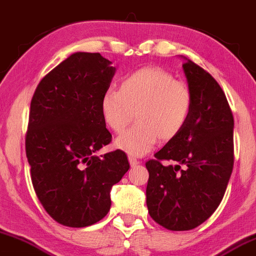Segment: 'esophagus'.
Returning <instances> with one entry per match:
<instances>
[{"mask_svg": "<svg viewBox=\"0 0 256 256\" xmlns=\"http://www.w3.org/2000/svg\"><path fill=\"white\" fill-rule=\"evenodd\" d=\"M128 160H129V164H130V166H132V167H136V164H140V161H139V160H136V158H132V156H129Z\"/></svg>", "mask_w": 256, "mask_h": 256, "instance_id": "1", "label": "esophagus"}]
</instances>
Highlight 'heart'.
I'll use <instances>...</instances> for the list:
<instances>
[{
  "instance_id": "1",
  "label": "heart",
  "mask_w": 256,
  "mask_h": 256,
  "mask_svg": "<svg viewBox=\"0 0 256 256\" xmlns=\"http://www.w3.org/2000/svg\"><path fill=\"white\" fill-rule=\"evenodd\" d=\"M190 89L173 74L158 67H145L128 74L118 90L110 89L101 98L100 108L110 129L120 133L116 146L130 156H142L161 140H171L182 132L192 111Z\"/></svg>"
}]
</instances>
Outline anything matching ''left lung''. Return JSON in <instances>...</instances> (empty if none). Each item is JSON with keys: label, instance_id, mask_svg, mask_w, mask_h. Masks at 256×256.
Wrapping results in <instances>:
<instances>
[{"label": "left lung", "instance_id": "left-lung-1", "mask_svg": "<svg viewBox=\"0 0 256 256\" xmlns=\"http://www.w3.org/2000/svg\"><path fill=\"white\" fill-rule=\"evenodd\" d=\"M184 60L193 98L188 122L145 164L148 210L170 230H193L215 212L234 162V120L226 95L210 73Z\"/></svg>", "mask_w": 256, "mask_h": 256}]
</instances>
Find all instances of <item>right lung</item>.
Segmentation results:
<instances>
[{"instance_id":"1","label":"right lung","mask_w":256,"mask_h":256,"mask_svg":"<svg viewBox=\"0 0 256 256\" xmlns=\"http://www.w3.org/2000/svg\"><path fill=\"white\" fill-rule=\"evenodd\" d=\"M111 63L100 54L76 52L41 79L30 104L26 151L32 186L63 226L104 218L112 186L129 170L122 150L94 155L112 139L100 108L116 72Z\"/></svg>"}]
</instances>
